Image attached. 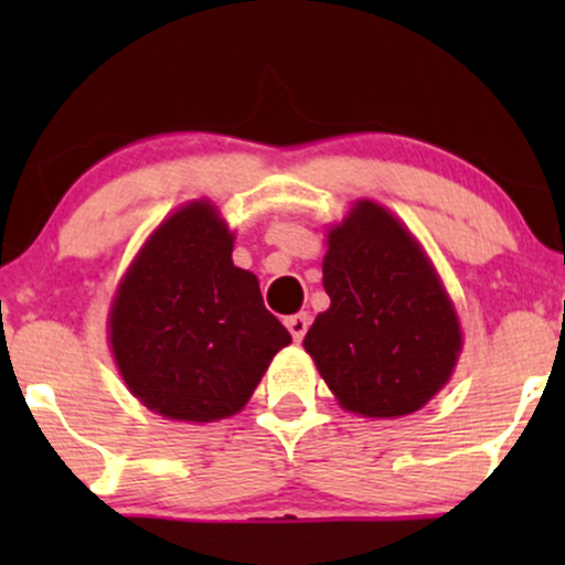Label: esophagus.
I'll list each match as a JSON object with an SVG mask.
<instances>
[{"instance_id":"esophagus-1","label":"esophagus","mask_w":565,"mask_h":565,"mask_svg":"<svg viewBox=\"0 0 565 565\" xmlns=\"http://www.w3.org/2000/svg\"><path fill=\"white\" fill-rule=\"evenodd\" d=\"M287 329H289V334L295 337V342H302V337H305V332H308V327H310V319H308V313H297V316H289L287 321Z\"/></svg>"}]
</instances>
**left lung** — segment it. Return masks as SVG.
<instances>
[{"mask_svg": "<svg viewBox=\"0 0 565 565\" xmlns=\"http://www.w3.org/2000/svg\"><path fill=\"white\" fill-rule=\"evenodd\" d=\"M323 289L332 305L302 345L348 412L404 417L446 385L462 348L457 313L391 212L361 201L329 233Z\"/></svg>", "mask_w": 565, "mask_h": 565, "instance_id": "1", "label": "left lung"}]
</instances>
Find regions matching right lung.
Returning <instances> with one entry per match:
<instances>
[{
  "label": "right lung",
  "mask_w": 565,
  "mask_h": 565,
  "mask_svg": "<svg viewBox=\"0 0 565 565\" xmlns=\"http://www.w3.org/2000/svg\"><path fill=\"white\" fill-rule=\"evenodd\" d=\"M231 252L212 204L193 201L148 238L116 295V364L129 391L164 417H231L291 342L255 274L236 268Z\"/></svg>",
  "instance_id": "1"
}]
</instances>
